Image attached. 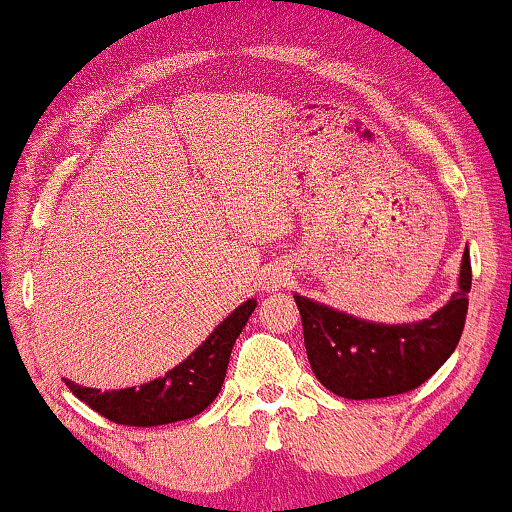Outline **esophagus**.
<instances>
[{
	"instance_id": "1",
	"label": "esophagus",
	"mask_w": 512,
	"mask_h": 512,
	"mask_svg": "<svg viewBox=\"0 0 512 512\" xmlns=\"http://www.w3.org/2000/svg\"><path fill=\"white\" fill-rule=\"evenodd\" d=\"M287 282H289V273L285 268H273V270H268V275H266V287L268 289H282V287H287Z\"/></svg>"
}]
</instances>
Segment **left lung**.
<instances>
[{"label":"left lung","instance_id":"left-lung-1","mask_svg":"<svg viewBox=\"0 0 512 512\" xmlns=\"http://www.w3.org/2000/svg\"><path fill=\"white\" fill-rule=\"evenodd\" d=\"M472 287L465 249L458 292L432 318L413 325H377L294 296L304 325L308 363L320 384L344 399H384L418 389L460 342Z\"/></svg>","mask_w":512,"mask_h":512}]
</instances>
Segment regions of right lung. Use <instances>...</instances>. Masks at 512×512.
Instances as JSON below:
<instances>
[{
	"label": "right lung",
	"instance_id": "right-lung-1",
	"mask_svg": "<svg viewBox=\"0 0 512 512\" xmlns=\"http://www.w3.org/2000/svg\"><path fill=\"white\" fill-rule=\"evenodd\" d=\"M254 308V299L244 301L242 306L227 315L187 361L175 365L159 380L140 384L137 389L128 387L111 391L80 387L71 380H66V387L80 401H85L92 410H97L99 415L116 422V425L156 427L194 418L211 406L220 387H223L232 346H235L239 332L244 330Z\"/></svg>",
	"mask_w": 512,
	"mask_h": 512
}]
</instances>
